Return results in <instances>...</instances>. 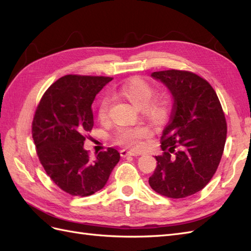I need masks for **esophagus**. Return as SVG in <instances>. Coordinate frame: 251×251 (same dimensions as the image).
I'll use <instances>...</instances> for the list:
<instances>
[{"label": "esophagus", "mask_w": 251, "mask_h": 251, "mask_svg": "<svg viewBox=\"0 0 251 251\" xmlns=\"http://www.w3.org/2000/svg\"><path fill=\"white\" fill-rule=\"evenodd\" d=\"M120 155L122 157H126V156H129V155H133V156H136V155H139L138 152H135L133 150H126V149H122L120 151Z\"/></svg>", "instance_id": "obj_1"}]
</instances>
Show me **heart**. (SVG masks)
Listing matches in <instances>:
<instances>
[{"mask_svg":"<svg viewBox=\"0 0 251 251\" xmlns=\"http://www.w3.org/2000/svg\"><path fill=\"white\" fill-rule=\"evenodd\" d=\"M117 93L120 97L131 102L133 105L142 107L144 114L152 119L160 120L166 115V99L163 97H153L155 93L153 85L143 77L134 76L126 79L124 84L120 85ZM107 109L108 98L103 97L98 103V117L104 119L106 117ZM149 135V129L143 126H122L116 132L115 140L119 145L136 148L140 145V140Z\"/></svg>","mask_w":251,"mask_h":251,"instance_id":"1","label":"heart"}]
</instances>
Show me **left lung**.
Segmentation results:
<instances>
[{
	"mask_svg": "<svg viewBox=\"0 0 251 251\" xmlns=\"http://www.w3.org/2000/svg\"><path fill=\"white\" fill-rule=\"evenodd\" d=\"M151 76L168 88L174 108L149 184L163 196L184 198L201 191L216 172L227 136L225 114L215 90L195 73L173 69Z\"/></svg>",
	"mask_w": 251,
	"mask_h": 251,
	"instance_id": "1",
	"label": "left lung"
}]
</instances>
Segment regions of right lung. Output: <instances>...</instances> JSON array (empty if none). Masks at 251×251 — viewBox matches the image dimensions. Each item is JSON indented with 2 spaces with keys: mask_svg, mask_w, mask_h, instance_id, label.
Returning <instances> with one entry per match:
<instances>
[{
  "mask_svg": "<svg viewBox=\"0 0 251 251\" xmlns=\"http://www.w3.org/2000/svg\"><path fill=\"white\" fill-rule=\"evenodd\" d=\"M112 77L66 75L42 96L34 116L32 134L47 175L72 196H90L105 186L120 160L114 148L95 160L84 149L85 134L94 126L91 104Z\"/></svg>",
  "mask_w": 251,
  "mask_h": 251,
  "instance_id": "add662e5",
  "label": "right lung"
}]
</instances>
